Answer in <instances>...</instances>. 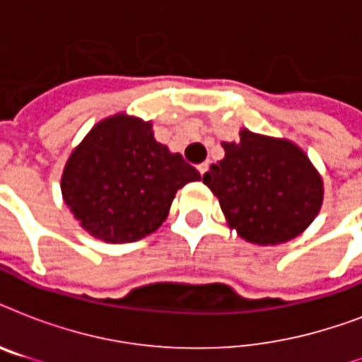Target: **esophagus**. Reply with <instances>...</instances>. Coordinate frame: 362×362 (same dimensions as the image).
Here are the masks:
<instances>
[{
    "instance_id": "34e87169",
    "label": "esophagus",
    "mask_w": 362,
    "mask_h": 362,
    "mask_svg": "<svg viewBox=\"0 0 362 362\" xmlns=\"http://www.w3.org/2000/svg\"><path fill=\"white\" fill-rule=\"evenodd\" d=\"M209 161H204V163H201V165H199V167H197V169H199V173H201V176H204V175H206V170H209Z\"/></svg>"
}]
</instances>
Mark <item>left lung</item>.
Here are the masks:
<instances>
[{"label": "left lung", "instance_id": "left-lung-1", "mask_svg": "<svg viewBox=\"0 0 362 362\" xmlns=\"http://www.w3.org/2000/svg\"><path fill=\"white\" fill-rule=\"evenodd\" d=\"M226 158L203 182L242 238L253 244L291 240L314 221L323 182L306 153L289 141L240 131V142H223Z\"/></svg>", "mask_w": 362, "mask_h": 362}]
</instances>
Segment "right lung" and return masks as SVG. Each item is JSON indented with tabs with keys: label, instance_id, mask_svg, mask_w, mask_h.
I'll use <instances>...</instances> for the list:
<instances>
[{
	"label": "right lung",
	"instance_id": "right-lung-1",
	"mask_svg": "<svg viewBox=\"0 0 362 362\" xmlns=\"http://www.w3.org/2000/svg\"><path fill=\"white\" fill-rule=\"evenodd\" d=\"M195 180L199 170L159 144L150 122L118 115L95 125L71 153L62 193L90 235L116 244L156 231L175 193Z\"/></svg>",
	"mask_w": 362,
	"mask_h": 362
}]
</instances>
